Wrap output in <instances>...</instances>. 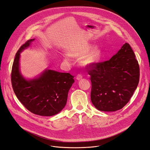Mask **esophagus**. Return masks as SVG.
<instances>
[{"mask_svg": "<svg viewBox=\"0 0 150 150\" xmlns=\"http://www.w3.org/2000/svg\"><path fill=\"white\" fill-rule=\"evenodd\" d=\"M82 78H83V76H82L81 74H78V75H76V79L77 80H80L82 79Z\"/></svg>", "mask_w": 150, "mask_h": 150, "instance_id": "esophagus-1", "label": "esophagus"}]
</instances>
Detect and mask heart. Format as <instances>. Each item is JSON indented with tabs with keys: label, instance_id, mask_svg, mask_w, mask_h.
Segmentation results:
<instances>
[{
	"label": "heart",
	"instance_id": "b5f03b06",
	"mask_svg": "<svg viewBox=\"0 0 150 150\" xmlns=\"http://www.w3.org/2000/svg\"><path fill=\"white\" fill-rule=\"evenodd\" d=\"M92 45L86 43L81 45L75 49L71 53V55L76 57H82L81 63L85 66H93L100 62L102 58V51L99 47L93 48ZM70 54H66L65 59L69 61Z\"/></svg>",
	"mask_w": 150,
	"mask_h": 150
}]
</instances>
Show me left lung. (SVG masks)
<instances>
[{
    "mask_svg": "<svg viewBox=\"0 0 150 150\" xmlns=\"http://www.w3.org/2000/svg\"><path fill=\"white\" fill-rule=\"evenodd\" d=\"M91 99L100 111L115 112L125 107L138 86L140 69L130 45L126 43L108 61L89 66Z\"/></svg>",
    "mask_w": 150,
    "mask_h": 150,
    "instance_id": "left-lung-1",
    "label": "left lung"
}]
</instances>
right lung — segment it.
Masks as SVG:
<instances>
[{"mask_svg": "<svg viewBox=\"0 0 150 150\" xmlns=\"http://www.w3.org/2000/svg\"><path fill=\"white\" fill-rule=\"evenodd\" d=\"M34 40H28L15 55L11 74L13 89L18 100L31 113L44 116H53L66 106L74 76L69 73L46 69L35 79H25L19 69L20 53Z\"/></svg>", "mask_w": 150, "mask_h": 150, "instance_id": "add662e5", "label": "right lung"}]
</instances>
